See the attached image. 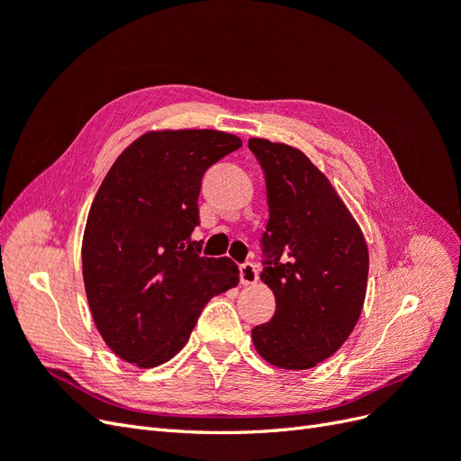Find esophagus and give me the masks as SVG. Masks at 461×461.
<instances>
[{
    "mask_svg": "<svg viewBox=\"0 0 461 461\" xmlns=\"http://www.w3.org/2000/svg\"><path fill=\"white\" fill-rule=\"evenodd\" d=\"M240 283L242 285L258 283V267L252 261H246L240 265Z\"/></svg>",
    "mask_w": 461,
    "mask_h": 461,
    "instance_id": "1",
    "label": "esophagus"
}]
</instances>
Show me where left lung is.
Returning a JSON list of instances; mask_svg holds the SVG:
<instances>
[{"mask_svg":"<svg viewBox=\"0 0 461 461\" xmlns=\"http://www.w3.org/2000/svg\"><path fill=\"white\" fill-rule=\"evenodd\" d=\"M267 186L261 281L276 300L252 329L258 354L281 369H310L350 337L364 308L369 254L329 178L296 148L249 138Z\"/></svg>","mask_w":461,"mask_h":461,"instance_id":"8db88e82","label":"left lung"}]
</instances>
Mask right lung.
I'll return each instance as SVG.
<instances>
[{
  "label": "right lung",
  "mask_w": 461,
  "mask_h": 461,
  "mask_svg": "<svg viewBox=\"0 0 461 461\" xmlns=\"http://www.w3.org/2000/svg\"><path fill=\"white\" fill-rule=\"evenodd\" d=\"M242 146L221 131L148 132L124 149L92 202L82 276L94 323L119 357L156 367L183 350L203 305L239 285L229 258H203V173Z\"/></svg>",
  "instance_id": "1"
}]
</instances>
